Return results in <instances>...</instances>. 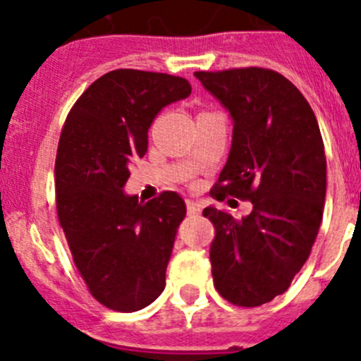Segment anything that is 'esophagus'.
<instances>
[{"label":"esophagus","instance_id":"1","mask_svg":"<svg viewBox=\"0 0 361 361\" xmlns=\"http://www.w3.org/2000/svg\"><path fill=\"white\" fill-rule=\"evenodd\" d=\"M187 212L189 214H200L202 212V202H198V200H187Z\"/></svg>","mask_w":361,"mask_h":361}]
</instances>
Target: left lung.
Listing matches in <instances>:
<instances>
[{
  "instance_id": "8db88e82",
  "label": "left lung",
  "mask_w": 361,
  "mask_h": 361,
  "mask_svg": "<svg viewBox=\"0 0 361 361\" xmlns=\"http://www.w3.org/2000/svg\"><path fill=\"white\" fill-rule=\"evenodd\" d=\"M194 76L234 120L233 147L211 196L252 203L241 219L214 207L203 211L214 225V287L233 305H263L289 289L318 236L327 190L318 120L303 94L271 68Z\"/></svg>"
}]
</instances>
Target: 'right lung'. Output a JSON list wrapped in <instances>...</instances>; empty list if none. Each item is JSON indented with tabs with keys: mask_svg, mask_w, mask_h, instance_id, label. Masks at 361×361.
<instances>
[{
	"mask_svg": "<svg viewBox=\"0 0 361 361\" xmlns=\"http://www.w3.org/2000/svg\"><path fill=\"white\" fill-rule=\"evenodd\" d=\"M185 78L118 68L81 94L65 120L54 165L56 211L87 289L106 309L134 312L165 289V271L185 202L163 190L127 196L133 161L163 106L187 98Z\"/></svg>",
	"mask_w": 361,
	"mask_h": 361,
	"instance_id": "obj_1",
	"label": "right lung"
}]
</instances>
